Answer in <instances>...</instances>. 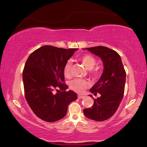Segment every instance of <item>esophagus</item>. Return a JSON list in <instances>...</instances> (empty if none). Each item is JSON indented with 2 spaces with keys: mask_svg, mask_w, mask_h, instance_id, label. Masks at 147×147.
Masks as SVG:
<instances>
[{
  "mask_svg": "<svg viewBox=\"0 0 147 147\" xmlns=\"http://www.w3.org/2000/svg\"><path fill=\"white\" fill-rule=\"evenodd\" d=\"M78 98L79 99H82V98H84V96L78 95Z\"/></svg>",
  "mask_w": 147,
  "mask_h": 147,
  "instance_id": "esophagus-1",
  "label": "esophagus"
}]
</instances>
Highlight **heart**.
Instances as JSON below:
<instances>
[{
	"instance_id": "b5f03b06",
	"label": "heart",
	"mask_w": 147,
	"mask_h": 147,
	"mask_svg": "<svg viewBox=\"0 0 147 147\" xmlns=\"http://www.w3.org/2000/svg\"><path fill=\"white\" fill-rule=\"evenodd\" d=\"M80 61L84 65L88 73L93 80H96L100 76L101 71L99 67H94L97 64V60L94 56L91 54H84L80 57ZM72 63L70 61H67L64 66L63 73L65 78H70L71 74ZM88 83L85 80L75 79L71 81L69 83V87L71 90L78 93H83L85 90L88 88Z\"/></svg>"
}]
</instances>
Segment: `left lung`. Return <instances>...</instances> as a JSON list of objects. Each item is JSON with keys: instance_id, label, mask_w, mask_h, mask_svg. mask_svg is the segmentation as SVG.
Masks as SVG:
<instances>
[{"instance_id": "left-lung-1", "label": "left lung", "mask_w": 147, "mask_h": 147, "mask_svg": "<svg viewBox=\"0 0 147 147\" xmlns=\"http://www.w3.org/2000/svg\"><path fill=\"white\" fill-rule=\"evenodd\" d=\"M98 55L104 62V72L100 78L90 91L100 96L94 99L92 107L85 109V116L96 121L109 119L116 112L123 100L126 73L120 55L117 52L104 46L86 48ZM89 96L93 98L92 95Z\"/></svg>"}]
</instances>
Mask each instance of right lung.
I'll list each match as a JSON object with an SVG mask.
<instances>
[{
	"mask_svg": "<svg viewBox=\"0 0 147 147\" xmlns=\"http://www.w3.org/2000/svg\"><path fill=\"white\" fill-rule=\"evenodd\" d=\"M78 49L41 47L28 58L23 71L24 96L37 117L49 123L60 120L77 94L66 92L63 73L65 62ZM55 92L57 93H55Z\"/></svg>",
	"mask_w": 147,
	"mask_h": 147,
	"instance_id": "obj_1",
	"label": "right lung"
}]
</instances>
